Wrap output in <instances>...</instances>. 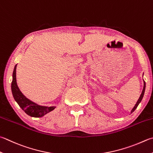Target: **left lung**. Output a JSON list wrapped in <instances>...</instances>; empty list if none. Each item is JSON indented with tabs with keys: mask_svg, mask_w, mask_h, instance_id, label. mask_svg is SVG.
Masks as SVG:
<instances>
[{
	"mask_svg": "<svg viewBox=\"0 0 153 153\" xmlns=\"http://www.w3.org/2000/svg\"><path fill=\"white\" fill-rule=\"evenodd\" d=\"M145 86H146V83H145V81H144V86H143V91H142V93H141V94H140V97H139V99H138V100H137V103H136V105H134V108L132 109V111H131V113H132V112H134V111L135 109H136V108H137L138 105H139V103L140 102L141 100H142V99H143V96H144V93H145Z\"/></svg>",
	"mask_w": 153,
	"mask_h": 153,
	"instance_id": "left-lung-1",
	"label": "left lung"
}]
</instances>
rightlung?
<instances>
[{"instance_id": "1", "label": "right lung", "mask_w": 153, "mask_h": 153, "mask_svg": "<svg viewBox=\"0 0 153 153\" xmlns=\"http://www.w3.org/2000/svg\"><path fill=\"white\" fill-rule=\"evenodd\" d=\"M16 65L14 68L11 88H12V93L14 99L19 104L20 107L28 115L33 117H41L48 113V112L54 110L55 108V106H49V107H48V106L38 105L37 104L32 102L31 100L28 99L27 97H25L23 95L16 84Z\"/></svg>"}]
</instances>
